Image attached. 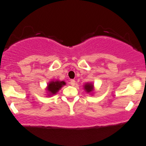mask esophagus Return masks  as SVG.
<instances>
[{"label":"esophagus","mask_w":146,"mask_h":146,"mask_svg":"<svg viewBox=\"0 0 146 146\" xmlns=\"http://www.w3.org/2000/svg\"><path fill=\"white\" fill-rule=\"evenodd\" d=\"M75 82H75L74 79H71V80H70V84H71L72 86H74L75 84H76Z\"/></svg>","instance_id":"34e87169"}]
</instances>
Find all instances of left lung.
I'll list each match as a JSON object with an SVG mask.
<instances>
[{
    "label": "left lung",
    "instance_id": "left-lung-1",
    "mask_svg": "<svg viewBox=\"0 0 146 146\" xmlns=\"http://www.w3.org/2000/svg\"><path fill=\"white\" fill-rule=\"evenodd\" d=\"M85 90L86 91V92H92V91L93 90V85L91 84H86L84 86Z\"/></svg>",
    "mask_w": 146,
    "mask_h": 146
}]
</instances>
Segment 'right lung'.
<instances>
[{
	"mask_svg": "<svg viewBox=\"0 0 146 146\" xmlns=\"http://www.w3.org/2000/svg\"><path fill=\"white\" fill-rule=\"evenodd\" d=\"M64 84H65V82H62H62H59V81H57V82H51L48 84L47 90L50 92V94H55L61 89L62 86Z\"/></svg>",
	"mask_w": 146,
	"mask_h": 146,
	"instance_id": "obj_1",
	"label": "right lung"
}]
</instances>
